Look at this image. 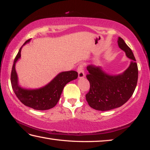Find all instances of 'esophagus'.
Returning a JSON list of instances; mask_svg holds the SVG:
<instances>
[{
    "label": "esophagus",
    "instance_id": "34e87169",
    "mask_svg": "<svg viewBox=\"0 0 150 150\" xmlns=\"http://www.w3.org/2000/svg\"><path fill=\"white\" fill-rule=\"evenodd\" d=\"M78 73V78H82L84 77V66L82 64H80L79 66L77 69Z\"/></svg>",
    "mask_w": 150,
    "mask_h": 150
}]
</instances>
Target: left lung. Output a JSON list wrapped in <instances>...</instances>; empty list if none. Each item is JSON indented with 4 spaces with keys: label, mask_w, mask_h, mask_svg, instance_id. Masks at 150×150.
I'll list each match as a JSON object with an SVG mask.
<instances>
[{
    "label": "left lung",
    "mask_w": 150,
    "mask_h": 150,
    "mask_svg": "<svg viewBox=\"0 0 150 150\" xmlns=\"http://www.w3.org/2000/svg\"><path fill=\"white\" fill-rule=\"evenodd\" d=\"M118 45L132 59L128 68L123 73L110 75L100 66L88 65L86 75L90 82V91L86 94V101L94 109L105 111L120 107L133 95L138 79V68L132 51L121 38Z\"/></svg>",
    "instance_id": "left-lung-1"
}]
</instances>
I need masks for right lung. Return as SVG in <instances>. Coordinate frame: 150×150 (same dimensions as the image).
I'll return each instance as SVG.
<instances>
[{
  "label": "right lung",
  "mask_w": 150,
  "mask_h": 150,
  "mask_svg": "<svg viewBox=\"0 0 150 150\" xmlns=\"http://www.w3.org/2000/svg\"><path fill=\"white\" fill-rule=\"evenodd\" d=\"M30 40H27L23 46L29 43ZM23 46L20 48L15 57L11 71V82L14 93L21 102L27 107L40 110L52 109L58 102L66 84L78 78V72L71 70L59 73L51 82L40 88L27 89L22 88L18 82L15 64L21 57V52Z\"/></svg>",
  "instance_id": "add662e5"
}]
</instances>
